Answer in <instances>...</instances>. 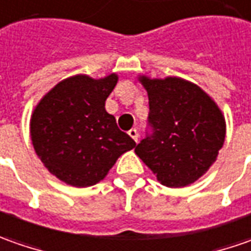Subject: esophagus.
Here are the masks:
<instances>
[{"label": "esophagus", "mask_w": 251, "mask_h": 251, "mask_svg": "<svg viewBox=\"0 0 251 251\" xmlns=\"http://www.w3.org/2000/svg\"><path fill=\"white\" fill-rule=\"evenodd\" d=\"M127 134L133 139L134 142H137V139H139V132H137V129H130V130L127 132Z\"/></svg>", "instance_id": "obj_1"}]
</instances>
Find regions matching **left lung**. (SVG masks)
Masks as SVG:
<instances>
[{
	"label": "left lung",
	"instance_id": "8db88e82",
	"mask_svg": "<svg viewBox=\"0 0 251 251\" xmlns=\"http://www.w3.org/2000/svg\"><path fill=\"white\" fill-rule=\"evenodd\" d=\"M149 94L151 133L134 149L164 186L185 187L217 160L225 140V118L197 84L180 77L140 76Z\"/></svg>",
	"mask_w": 251,
	"mask_h": 251
}]
</instances>
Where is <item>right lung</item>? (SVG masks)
Returning a JSON list of instances; mask_svg holds the SVG:
<instances>
[{
  "label": "right lung",
  "instance_id": "1",
  "mask_svg": "<svg viewBox=\"0 0 251 251\" xmlns=\"http://www.w3.org/2000/svg\"><path fill=\"white\" fill-rule=\"evenodd\" d=\"M117 82L115 74L102 79L76 75L52 87L33 111L30 136L36 154L68 185L99 183L136 146L105 111V100Z\"/></svg>",
  "mask_w": 251,
  "mask_h": 251
}]
</instances>
